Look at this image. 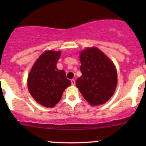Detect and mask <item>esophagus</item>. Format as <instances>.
Instances as JSON below:
<instances>
[{"instance_id":"obj_1","label":"esophagus","mask_w":146,"mask_h":146,"mask_svg":"<svg viewBox=\"0 0 146 146\" xmlns=\"http://www.w3.org/2000/svg\"><path fill=\"white\" fill-rule=\"evenodd\" d=\"M70 81H71L72 85H75V84H76V80H75L74 79H72V80H70Z\"/></svg>"}]
</instances>
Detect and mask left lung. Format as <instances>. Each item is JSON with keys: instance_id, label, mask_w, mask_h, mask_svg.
<instances>
[{"instance_id": "1", "label": "left lung", "mask_w": 146, "mask_h": 146, "mask_svg": "<svg viewBox=\"0 0 146 146\" xmlns=\"http://www.w3.org/2000/svg\"><path fill=\"white\" fill-rule=\"evenodd\" d=\"M82 76L76 87L83 98L93 106L104 104L111 98L117 85V69L112 61L96 47L80 54Z\"/></svg>"}]
</instances>
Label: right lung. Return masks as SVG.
<instances>
[{
	"label": "right lung",
	"instance_id": "add662e5",
	"mask_svg": "<svg viewBox=\"0 0 146 146\" xmlns=\"http://www.w3.org/2000/svg\"><path fill=\"white\" fill-rule=\"evenodd\" d=\"M61 51H46L32 66L27 78L29 93L39 104L53 107L61 100L63 92L71 84L64 70L56 64Z\"/></svg>",
	"mask_w": 146,
	"mask_h": 146
}]
</instances>
